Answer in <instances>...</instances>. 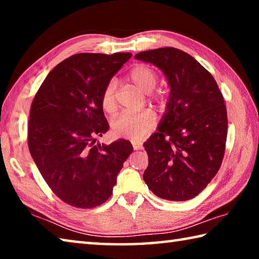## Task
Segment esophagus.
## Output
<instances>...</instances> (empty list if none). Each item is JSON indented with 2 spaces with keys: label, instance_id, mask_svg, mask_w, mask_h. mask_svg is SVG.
Here are the masks:
<instances>
[{
  "label": "esophagus",
  "instance_id": "esophagus-1",
  "mask_svg": "<svg viewBox=\"0 0 259 259\" xmlns=\"http://www.w3.org/2000/svg\"><path fill=\"white\" fill-rule=\"evenodd\" d=\"M133 147H134L135 151H138V150H142L143 145L140 143H138V142H134L133 143Z\"/></svg>",
  "mask_w": 259,
  "mask_h": 259
}]
</instances>
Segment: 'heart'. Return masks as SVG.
<instances>
[{
	"label": "heart",
	"mask_w": 259,
	"mask_h": 259,
	"mask_svg": "<svg viewBox=\"0 0 259 259\" xmlns=\"http://www.w3.org/2000/svg\"><path fill=\"white\" fill-rule=\"evenodd\" d=\"M129 78L143 93L150 94L157 84V75L152 68L145 65H138L129 73ZM102 106L104 111L113 113L116 108L115 82L111 81L105 87L102 95ZM155 115L151 111L139 113H123L112 121L113 134L121 138L138 140L150 133L155 125Z\"/></svg>",
	"instance_id": "b5f03b06"
}]
</instances>
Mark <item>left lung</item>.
I'll return each mask as SVG.
<instances>
[{
  "mask_svg": "<svg viewBox=\"0 0 259 259\" xmlns=\"http://www.w3.org/2000/svg\"><path fill=\"white\" fill-rule=\"evenodd\" d=\"M170 87L157 133L144 143L148 166L143 178L161 199L186 201L207 187L225 153L227 113L216 81L192 56L175 48L139 52Z\"/></svg>",
  "mask_w": 259,
  "mask_h": 259,
  "instance_id": "1",
  "label": "left lung"
}]
</instances>
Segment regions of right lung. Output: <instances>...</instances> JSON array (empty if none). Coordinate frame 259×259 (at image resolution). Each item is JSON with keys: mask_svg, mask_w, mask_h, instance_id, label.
Here are the masks:
<instances>
[{"mask_svg": "<svg viewBox=\"0 0 259 259\" xmlns=\"http://www.w3.org/2000/svg\"><path fill=\"white\" fill-rule=\"evenodd\" d=\"M133 56L129 52L77 54L48 74L29 112L28 148L52 192L72 207L89 209L113 193L131 143H96L109 125L102 95Z\"/></svg>", "mask_w": 259, "mask_h": 259, "instance_id": "obj_1", "label": "right lung"}]
</instances>
